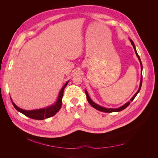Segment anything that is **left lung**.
<instances>
[{
  "label": "left lung",
  "instance_id": "1",
  "mask_svg": "<svg viewBox=\"0 0 158 158\" xmlns=\"http://www.w3.org/2000/svg\"><path fill=\"white\" fill-rule=\"evenodd\" d=\"M130 41H131V44L132 45V46H133V47H134V49H135V52H136V55L137 57L138 58V59H139V60H140V65H141V69H142V62H141V60H140V56H139V55H138V53H137V51H136V48H135V44H134L133 41H132L131 40H130ZM142 76H141V80H140V88H139V89H138V90L137 91V92L135 94V95H134V96L131 99V102H132V101H133L134 99H135V97L136 96V95L138 94V93L140 92L141 86H142ZM85 95H86V98H87V99H88V102H89V103L91 105V106H92L94 108H95V109L98 110V111H102V112H105V113H112V112L121 111H122V110L125 109L126 107H127L129 106V105H130V103H131V102H127L126 104L124 105V106L120 107L119 108H117V109H107V108H105V107L99 106H98V105H97L96 103H95L94 102L92 101V99H91L89 97L88 94V92H86V91H85Z\"/></svg>",
  "mask_w": 158,
  "mask_h": 158
}]
</instances>
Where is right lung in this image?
I'll use <instances>...</instances> for the list:
<instances>
[{"mask_svg":"<svg viewBox=\"0 0 158 158\" xmlns=\"http://www.w3.org/2000/svg\"><path fill=\"white\" fill-rule=\"evenodd\" d=\"M69 82H66L64 86L62 88L61 90L60 91V93L59 95L58 99H57L56 102L53 105V106H50L46 109H37V110H33V111H26V110H23L20 108L17 107L14 102H12V105L15 109L18 111L19 112L22 113V114H25L27 117L36 119V120H43V119L51 117L58 112L62 106V98L63 96V92L64 89L66 86V85L68 84Z\"/></svg>","mask_w":158,"mask_h":158,"instance_id":"1","label":"right lung"}]
</instances>
